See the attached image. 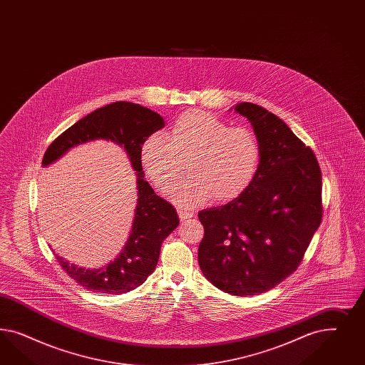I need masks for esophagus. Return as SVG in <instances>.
<instances>
[{
	"label": "esophagus",
	"mask_w": 365,
	"mask_h": 365,
	"mask_svg": "<svg viewBox=\"0 0 365 365\" xmlns=\"http://www.w3.org/2000/svg\"><path fill=\"white\" fill-rule=\"evenodd\" d=\"M178 215L180 218V221H186L188 218H191L194 215L192 211L185 210V209H178Z\"/></svg>",
	"instance_id": "1"
}]
</instances>
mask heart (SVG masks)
<instances>
[{
    "mask_svg": "<svg viewBox=\"0 0 365 365\" xmlns=\"http://www.w3.org/2000/svg\"><path fill=\"white\" fill-rule=\"evenodd\" d=\"M261 143L247 127L230 124L205 110H187L168 136L151 133L140 147L144 173L158 187L177 177L187 159V175L166 188L167 198L182 207L212 200L226 203L252 186L261 166Z\"/></svg>",
    "mask_w": 365,
    "mask_h": 365,
    "instance_id": "1",
    "label": "heart"
}]
</instances>
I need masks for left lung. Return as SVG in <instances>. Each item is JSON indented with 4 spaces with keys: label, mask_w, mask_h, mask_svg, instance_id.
Returning a JSON list of instances; mask_svg holds the SVG:
<instances>
[{
    "label": "left lung",
    "mask_w": 365,
    "mask_h": 365,
    "mask_svg": "<svg viewBox=\"0 0 365 365\" xmlns=\"http://www.w3.org/2000/svg\"><path fill=\"white\" fill-rule=\"evenodd\" d=\"M262 156L252 186L227 205L198 214L205 227L198 262L214 287L255 296L299 267L322 218L321 170L309 147L274 113L240 103Z\"/></svg>",
    "instance_id": "1"
}]
</instances>
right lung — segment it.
<instances>
[{
	"label": "right lung",
	"mask_w": 365,
	"mask_h": 365,
	"mask_svg": "<svg viewBox=\"0 0 365 365\" xmlns=\"http://www.w3.org/2000/svg\"><path fill=\"white\" fill-rule=\"evenodd\" d=\"M163 127V118L154 110L130 101H116L80 119L57 136L45 151L44 167L78 144L98 139L110 140L124 148L136 173L138 205L130 237L120 255L99 269L78 267L55 255L66 274L91 292L122 294L142 285L156 267L162 242L179 225L177 210L155 194L144 179L140 163L144 139Z\"/></svg>",
	"instance_id": "obj_1"
}]
</instances>
